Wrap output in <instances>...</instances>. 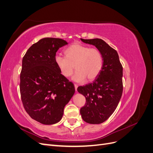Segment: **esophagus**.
Instances as JSON below:
<instances>
[{
    "label": "esophagus",
    "mask_w": 153,
    "mask_h": 153,
    "mask_svg": "<svg viewBox=\"0 0 153 153\" xmlns=\"http://www.w3.org/2000/svg\"><path fill=\"white\" fill-rule=\"evenodd\" d=\"M74 85H75V91H76V92H77V87H78V85H77V84H74Z\"/></svg>",
    "instance_id": "obj_1"
}]
</instances>
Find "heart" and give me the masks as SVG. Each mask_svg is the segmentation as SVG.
I'll list each match as a JSON object with an SVG mask.
<instances>
[{"label": "heart", "mask_w": 153, "mask_h": 153, "mask_svg": "<svg viewBox=\"0 0 153 153\" xmlns=\"http://www.w3.org/2000/svg\"><path fill=\"white\" fill-rule=\"evenodd\" d=\"M65 57L57 55L55 65L64 77H69L74 69L77 70L73 80L77 82L94 80L103 66V57L100 51L80 43H73L64 51Z\"/></svg>", "instance_id": "heart-1"}]
</instances>
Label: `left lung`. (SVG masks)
<instances>
[{
  "instance_id": "obj_1",
  "label": "left lung",
  "mask_w": 153,
  "mask_h": 153,
  "mask_svg": "<svg viewBox=\"0 0 153 153\" xmlns=\"http://www.w3.org/2000/svg\"><path fill=\"white\" fill-rule=\"evenodd\" d=\"M81 40L94 45L103 55V66L94 81L77 88L85 97L86 103L80 109L84 121L89 124L105 122L116 109L123 94V66L117 51L103 40L96 38Z\"/></svg>"
}]
</instances>
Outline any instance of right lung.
Returning <instances> with one entry per match:
<instances>
[{"label":"right lung","mask_w":153,"mask_h":153,"mask_svg":"<svg viewBox=\"0 0 153 153\" xmlns=\"http://www.w3.org/2000/svg\"><path fill=\"white\" fill-rule=\"evenodd\" d=\"M68 43L45 38L32 45L22 59L20 91L24 107L30 117L43 124L61 121L64 106L75 87L55 65L57 50Z\"/></svg>","instance_id":"obj_1"}]
</instances>
